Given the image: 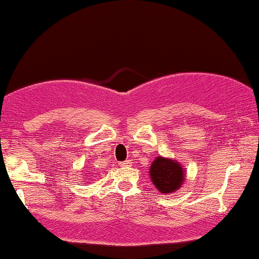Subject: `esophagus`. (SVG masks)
<instances>
[{
    "label": "esophagus",
    "mask_w": 259,
    "mask_h": 259,
    "mask_svg": "<svg viewBox=\"0 0 259 259\" xmlns=\"http://www.w3.org/2000/svg\"><path fill=\"white\" fill-rule=\"evenodd\" d=\"M120 165H121V167H127V165H130V160L129 159L124 160V162L120 163Z\"/></svg>",
    "instance_id": "obj_1"
}]
</instances>
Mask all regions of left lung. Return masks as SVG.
Returning <instances> with one entry per match:
<instances>
[{
	"label": "left lung",
	"mask_w": 259,
	"mask_h": 259,
	"mask_svg": "<svg viewBox=\"0 0 259 259\" xmlns=\"http://www.w3.org/2000/svg\"><path fill=\"white\" fill-rule=\"evenodd\" d=\"M150 175L153 185L163 194L174 192L184 181V171L179 163L163 157H157L153 160Z\"/></svg>",
	"instance_id": "1"
}]
</instances>
